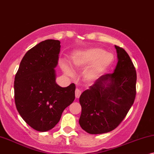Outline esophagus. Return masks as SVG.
I'll use <instances>...</instances> for the list:
<instances>
[{
	"label": "esophagus",
	"instance_id": "34e87169",
	"mask_svg": "<svg viewBox=\"0 0 154 154\" xmlns=\"http://www.w3.org/2000/svg\"><path fill=\"white\" fill-rule=\"evenodd\" d=\"M82 91L79 90V89H76L75 90V97L77 98H78L79 97V96L81 95Z\"/></svg>",
	"mask_w": 154,
	"mask_h": 154
}]
</instances>
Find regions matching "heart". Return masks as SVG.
Returning <instances> with one entry per match:
<instances>
[{
  "label": "heart",
  "instance_id": "obj_1",
  "mask_svg": "<svg viewBox=\"0 0 154 154\" xmlns=\"http://www.w3.org/2000/svg\"><path fill=\"white\" fill-rule=\"evenodd\" d=\"M114 55L106 53L104 49L91 47L77 51L72 55L71 64L74 68L84 71V78L87 82H94L103 75L114 62ZM63 71L69 76H74L72 68L63 63Z\"/></svg>",
  "mask_w": 154,
  "mask_h": 154
}]
</instances>
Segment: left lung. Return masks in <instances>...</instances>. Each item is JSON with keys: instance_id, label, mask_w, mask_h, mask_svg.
I'll return each mask as SVG.
<instances>
[{"instance_id": "8db88e82", "label": "left lung", "mask_w": 154, "mask_h": 154, "mask_svg": "<svg viewBox=\"0 0 154 154\" xmlns=\"http://www.w3.org/2000/svg\"><path fill=\"white\" fill-rule=\"evenodd\" d=\"M118 63L114 72L102 75L79 97V125L91 134L116 129L125 118L136 96L137 73L125 51L115 46Z\"/></svg>"}]
</instances>
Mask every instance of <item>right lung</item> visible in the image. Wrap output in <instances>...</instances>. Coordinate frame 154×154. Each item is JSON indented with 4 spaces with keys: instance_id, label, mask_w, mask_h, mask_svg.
I'll return each instance as SVG.
<instances>
[{
    "instance_id": "right-lung-1",
    "label": "right lung",
    "mask_w": 154,
    "mask_h": 154,
    "mask_svg": "<svg viewBox=\"0 0 154 154\" xmlns=\"http://www.w3.org/2000/svg\"><path fill=\"white\" fill-rule=\"evenodd\" d=\"M60 42L47 39L29 50L22 58L14 82L18 112L31 128L46 132L56 125L75 100V85L56 83Z\"/></svg>"
}]
</instances>
